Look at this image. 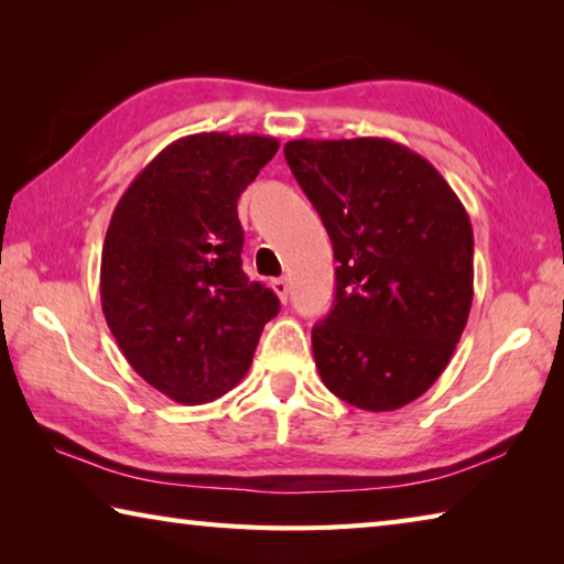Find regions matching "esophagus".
Listing matches in <instances>:
<instances>
[{
	"instance_id": "obj_1",
	"label": "esophagus",
	"mask_w": 564,
	"mask_h": 564,
	"mask_svg": "<svg viewBox=\"0 0 564 564\" xmlns=\"http://www.w3.org/2000/svg\"><path fill=\"white\" fill-rule=\"evenodd\" d=\"M271 289L275 291V295H279L281 301L289 299V279H273L271 281Z\"/></svg>"
}]
</instances>
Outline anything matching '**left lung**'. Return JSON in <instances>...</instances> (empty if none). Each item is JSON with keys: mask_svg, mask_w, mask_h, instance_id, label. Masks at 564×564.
I'll list each match as a JSON object with an SVG mask.
<instances>
[{"mask_svg": "<svg viewBox=\"0 0 564 564\" xmlns=\"http://www.w3.org/2000/svg\"><path fill=\"white\" fill-rule=\"evenodd\" d=\"M336 256L311 333L321 380L370 413L413 403L451 362L473 305V226L431 161L390 139L283 147Z\"/></svg>", "mask_w": 564, "mask_h": 564, "instance_id": "8db88e82", "label": "left lung"}]
</instances>
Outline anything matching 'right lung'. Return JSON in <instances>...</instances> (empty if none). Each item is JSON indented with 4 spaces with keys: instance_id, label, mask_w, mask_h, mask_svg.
I'll return each mask as SVG.
<instances>
[{
    "instance_id": "obj_1",
    "label": "right lung",
    "mask_w": 564,
    "mask_h": 564,
    "mask_svg": "<svg viewBox=\"0 0 564 564\" xmlns=\"http://www.w3.org/2000/svg\"><path fill=\"white\" fill-rule=\"evenodd\" d=\"M275 151L259 133H191L139 171L111 214L101 311L129 366L176 403L231 390L279 313L275 293L241 269L236 212Z\"/></svg>"
}]
</instances>
